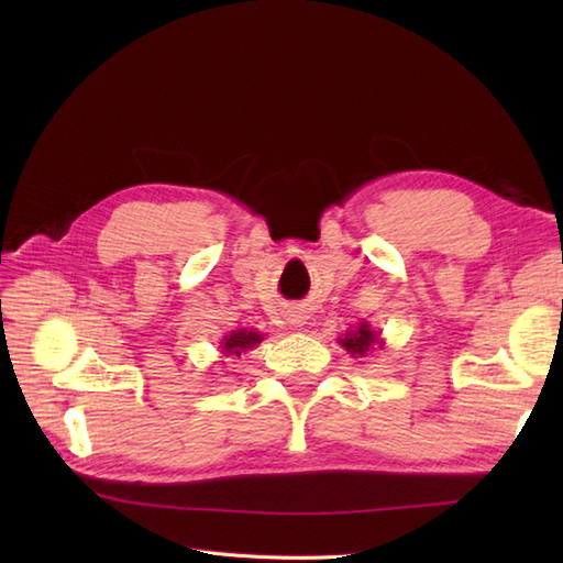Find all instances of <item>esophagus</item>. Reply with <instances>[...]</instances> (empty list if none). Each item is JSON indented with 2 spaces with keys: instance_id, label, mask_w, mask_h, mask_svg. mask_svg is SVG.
<instances>
[{
  "instance_id": "34e87169",
  "label": "esophagus",
  "mask_w": 563,
  "mask_h": 563,
  "mask_svg": "<svg viewBox=\"0 0 563 563\" xmlns=\"http://www.w3.org/2000/svg\"><path fill=\"white\" fill-rule=\"evenodd\" d=\"M288 321H291V323H294V327H302V323H305L300 314H291V317H288Z\"/></svg>"
}]
</instances>
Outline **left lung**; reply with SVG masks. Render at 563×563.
Masks as SVG:
<instances>
[{"label": "left lung", "mask_w": 563, "mask_h": 563, "mask_svg": "<svg viewBox=\"0 0 563 563\" xmlns=\"http://www.w3.org/2000/svg\"><path fill=\"white\" fill-rule=\"evenodd\" d=\"M340 345H343L352 356H364L366 352L376 350L373 345H383L378 331H373L366 321H362L354 331H347L345 338H340Z\"/></svg>", "instance_id": "left-lung-1"}]
</instances>
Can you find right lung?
<instances>
[{"label": "right lung", "mask_w": 563, "mask_h": 563, "mask_svg": "<svg viewBox=\"0 0 563 563\" xmlns=\"http://www.w3.org/2000/svg\"><path fill=\"white\" fill-rule=\"evenodd\" d=\"M261 343H263V333L253 331V329H236L223 338V343H220V352L242 356L244 352L258 347Z\"/></svg>", "instance_id": "1"}]
</instances>
